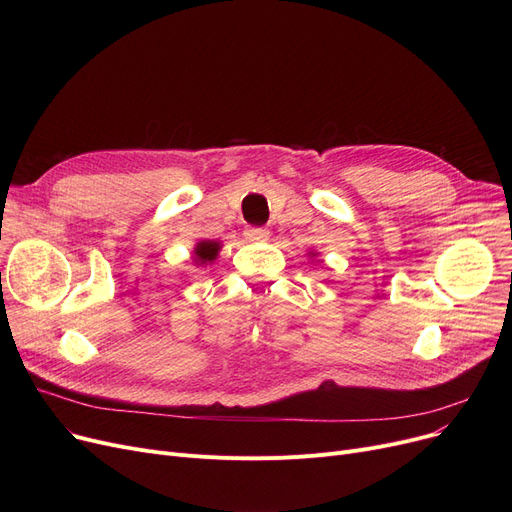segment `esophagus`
Wrapping results in <instances>:
<instances>
[{"instance_id": "34e87169", "label": "esophagus", "mask_w": 512, "mask_h": 512, "mask_svg": "<svg viewBox=\"0 0 512 512\" xmlns=\"http://www.w3.org/2000/svg\"><path fill=\"white\" fill-rule=\"evenodd\" d=\"M267 236H270V232H267L265 228H247V230H245V238L251 240V242L265 240Z\"/></svg>"}]
</instances>
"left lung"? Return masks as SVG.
<instances>
[{"mask_svg":"<svg viewBox=\"0 0 512 512\" xmlns=\"http://www.w3.org/2000/svg\"><path fill=\"white\" fill-rule=\"evenodd\" d=\"M307 255H309V257H311V261H315V259H317V255H319V253H317V251H309V253H307Z\"/></svg>","mask_w":512,"mask_h":512,"instance_id":"obj_1","label":"left lung"}]
</instances>
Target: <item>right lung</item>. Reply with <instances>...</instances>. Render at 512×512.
Wrapping results in <instances>:
<instances>
[{
  "mask_svg": "<svg viewBox=\"0 0 512 512\" xmlns=\"http://www.w3.org/2000/svg\"><path fill=\"white\" fill-rule=\"evenodd\" d=\"M222 251V242L220 240H209V238H201L197 245L193 247V261L197 267H203L207 263H213L218 259Z\"/></svg>",
  "mask_w": 512,
  "mask_h": 512,
  "instance_id": "1",
  "label": "right lung"
}]
</instances>
